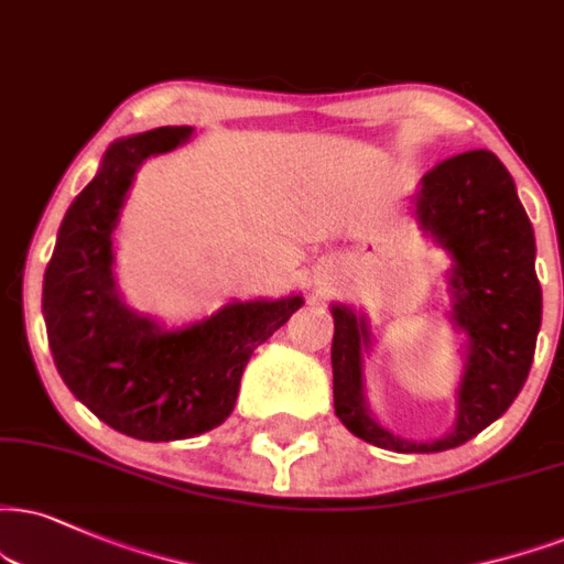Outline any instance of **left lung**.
Returning a JSON list of instances; mask_svg holds the SVG:
<instances>
[{
  "label": "left lung",
  "instance_id": "1",
  "mask_svg": "<svg viewBox=\"0 0 564 564\" xmlns=\"http://www.w3.org/2000/svg\"><path fill=\"white\" fill-rule=\"evenodd\" d=\"M415 214L449 250L455 322L468 332V364L457 392V423L434 442L392 436L368 415L360 389V350L368 345L364 318L335 305L332 373L335 413L352 434L392 452L460 447L497 421L523 389L541 326L536 240L516 183L491 151H465L423 175Z\"/></svg>",
  "mask_w": 564,
  "mask_h": 564
}]
</instances>
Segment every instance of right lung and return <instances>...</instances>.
Instances as JSON below:
<instances>
[{"instance_id": "1", "label": "right lung", "mask_w": 564, "mask_h": 564, "mask_svg": "<svg viewBox=\"0 0 564 564\" xmlns=\"http://www.w3.org/2000/svg\"><path fill=\"white\" fill-rule=\"evenodd\" d=\"M191 128H156L109 145L104 164L62 219L44 274V322L54 366L96 419L143 442L204 434L232 413L242 368L301 308L229 303L206 322L162 332L115 293L112 229L143 159L187 141Z\"/></svg>"}]
</instances>
